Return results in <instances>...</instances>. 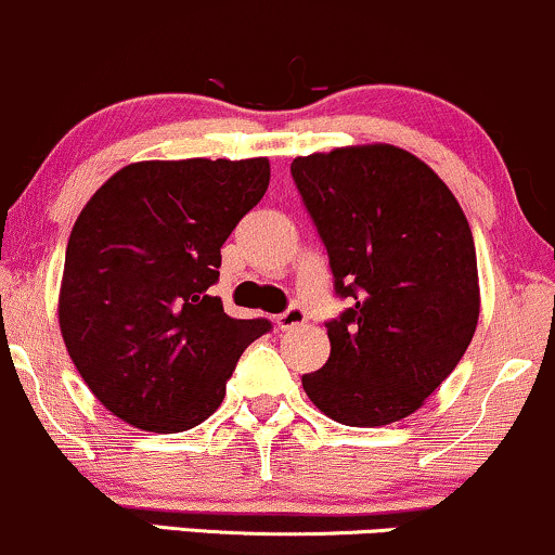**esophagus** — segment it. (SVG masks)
I'll use <instances>...</instances> for the list:
<instances>
[{
    "instance_id": "34e87169",
    "label": "esophagus",
    "mask_w": 555,
    "mask_h": 555,
    "mask_svg": "<svg viewBox=\"0 0 555 555\" xmlns=\"http://www.w3.org/2000/svg\"><path fill=\"white\" fill-rule=\"evenodd\" d=\"M307 322V311H304L301 307H288L283 311V314L275 317V325L280 330H291V327H298Z\"/></svg>"
}]
</instances>
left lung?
<instances>
[{
  "label": "left lung",
  "mask_w": 555,
  "mask_h": 555,
  "mask_svg": "<svg viewBox=\"0 0 555 555\" xmlns=\"http://www.w3.org/2000/svg\"><path fill=\"white\" fill-rule=\"evenodd\" d=\"M291 176L335 296L330 359L301 377L322 414L377 427L414 414L456 370L479 317L477 254L456 196L390 143L296 157Z\"/></svg>",
  "instance_id": "left-lung-1"
}]
</instances>
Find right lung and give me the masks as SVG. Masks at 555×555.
<instances>
[{"instance_id":"obj_1","label":"right lung","mask_w":555,"mask_h":555,"mask_svg":"<svg viewBox=\"0 0 555 555\" xmlns=\"http://www.w3.org/2000/svg\"><path fill=\"white\" fill-rule=\"evenodd\" d=\"M270 185V162H135L73 225L60 330L91 393L128 425L183 433L225 398V383L270 320H235L209 296L220 248Z\"/></svg>"}]
</instances>
